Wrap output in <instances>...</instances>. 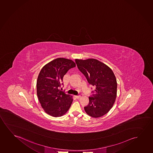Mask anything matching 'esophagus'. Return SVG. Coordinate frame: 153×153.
I'll return each instance as SVG.
<instances>
[{"mask_svg": "<svg viewBox=\"0 0 153 153\" xmlns=\"http://www.w3.org/2000/svg\"><path fill=\"white\" fill-rule=\"evenodd\" d=\"M75 97L76 98H77V99H79L80 98V96H75Z\"/></svg>", "mask_w": 153, "mask_h": 153, "instance_id": "1", "label": "esophagus"}]
</instances>
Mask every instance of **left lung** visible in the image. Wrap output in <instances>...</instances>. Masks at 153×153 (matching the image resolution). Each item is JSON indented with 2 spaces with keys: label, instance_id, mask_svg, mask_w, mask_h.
Wrapping results in <instances>:
<instances>
[{
  "label": "left lung",
  "instance_id": "left-lung-1",
  "mask_svg": "<svg viewBox=\"0 0 153 153\" xmlns=\"http://www.w3.org/2000/svg\"><path fill=\"white\" fill-rule=\"evenodd\" d=\"M76 63L89 84L95 87L94 97H89L86 113L98 118L106 114L113 107L117 96V84L115 76L108 66L97 59H76Z\"/></svg>",
  "mask_w": 153,
  "mask_h": 153
}]
</instances>
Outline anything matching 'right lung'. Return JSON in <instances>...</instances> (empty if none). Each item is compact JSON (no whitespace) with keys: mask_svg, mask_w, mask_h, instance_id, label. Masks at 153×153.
<instances>
[{"mask_svg":"<svg viewBox=\"0 0 153 153\" xmlns=\"http://www.w3.org/2000/svg\"><path fill=\"white\" fill-rule=\"evenodd\" d=\"M72 60L58 58L45 65L41 69L37 80V94L45 111L57 117L68 111L73 100L72 96L60 91L64 76L69 69L75 67Z\"/></svg>","mask_w":153,"mask_h":153,"instance_id":"right-lung-1","label":"right lung"}]
</instances>
